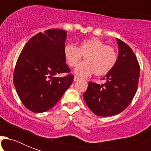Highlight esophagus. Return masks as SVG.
I'll use <instances>...</instances> for the list:
<instances>
[{
    "mask_svg": "<svg viewBox=\"0 0 151 151\" xmlns=\"http://www.w3.org/2000/svg\"><path fill=\"white\" fill-rule=\"evenodd\" d=\"M80 80V78H79V77H78V76H75V77H74V81H78Z\"/></svg>",
    "mask_w": 151,
    "mask_h": 151,
    "instance_id": "34e87169",
    "label": "esophagus"
}]
</instances>
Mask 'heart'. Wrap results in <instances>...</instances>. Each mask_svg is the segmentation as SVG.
Returning a JSON list of instances; mask_svg holds the SVG:
<instances>
[{
  "mask_svg": "<svg viewBox=\"0 0 151 151\" xmlns=\"http://www.w3.org/2000/svg\"><path fill=\"white\" fill-rule=\"evenodd\" d=\"M63 54L66 63L72 67L78 66L85 56V63L80 64L74 70L81 78L88 77L93 73L96 76L106 75L114 69L117 61L115 48L96 37L84 40L78 48L72 44H66Z\"/></svg>",
  "mask_w": 151,
  "mask_h": 151,
  "instance_id": "b5f03b06",
  "label": "heart"
}]
</instances>
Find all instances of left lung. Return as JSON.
<instances>
[{"label":"left lung","mask_w":151,"mask_h":151,"mask_svg":"<svg viewBox=\"0 0 151 151\" xmlns=\"http://www.w3.org/2000/svg\"><path fill=\"white\" fill-rule=\"evenodd\" d=\"M117 40L118 56L112 70L98 85L90 81L84 99L90 110L101 117H111L125 110L137 91L140 73L136 55L124 41Z\"/></svg>","instance_id":"left-lung-1"}]
</instances>
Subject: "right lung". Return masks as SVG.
Listing matches in <instances>:
<instances>
[{
	"label": "right lung",
	"instance_id": "add662e5",
	"mask_svg": "<svg viewBox=\"0 0 151 151\" xmlns=\"http://www.w3.org/2000/svg\"><path fill=\"white\" fill-rule=\"evenodd\" d=\"M66 31L51 29L34 35L22 48L15 65L13 83L26 107L34 113L50 110L73 81L63 48ZM66 73L62 78L56 74Z\"/></svg>",
	"mask_w": 151,
	"mask_h": 151
}]
</instances>
